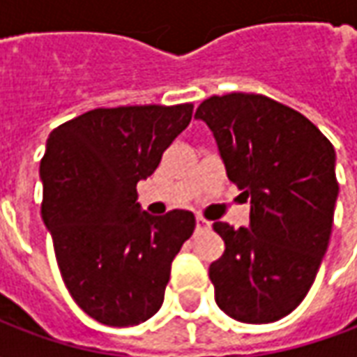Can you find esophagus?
Here are the masks:
<instances>
[{"label": "esophagus", "instance_id": "obj_1", "mask_svg": "<svg viewBox=\"0 0 357 357\" xmlns=\"http://www.w3.org/2000/svg\"><path fill=\"white\" fill-rule=\"evenodd\" d=\"M195 224H197V229H199V231H202V229H208L210 227L208 220H204V218H201V216H197Z\"/></svg>", "mask_w": 357, "mask_h": 357}]
</instances>
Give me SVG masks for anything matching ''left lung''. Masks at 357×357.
<instances>
[{"instance_id":"1","label":"left lung","mask_w":357,"mask_h":357,"mask_svg":"<svg viewBox=\"0 0 357 357\" xmlns=\"http://www.w3.org/2000/svg\"><path fill=\"white\" fill-rule=\"evenodd\" d=\"M195 116L216 137L250 225L214 222L224 256L208 275L220 310L241 323L289 315L314 283L333 229L338 181L331 141L298 110L260 93L212 95Z\"/></svg>"}]
</instances>
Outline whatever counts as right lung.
<instances>
[{
    "mask_svg": "<svg viewBox=\"0 0 357 357\" xmlns=\"http://www.w3.org/2000/svg\"><path fill=\"white\" fill-rule=\"evenodd\" d=\"M193 102L93 109L50 133L42 218L61 277L95 321L130 327L160 310L170 266L195 229L189 210L141 214L137 181L185 130Z\"/></svg>",
    "mask_w": 357,
    "mask_h": 357,
    "instance_id": "obj_1",
    "label": "right lung"
}]
</instances>
